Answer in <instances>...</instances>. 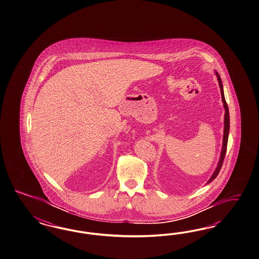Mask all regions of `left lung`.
I'll list each match as a JSON object with an SVG mask.
<instances>
[{"mask_svg": "<svg viewBox=\"0 0 259 259\" xmlns=\"http://www.w3.org/2000/svg\"><path fill=\"white\" fill-rule=\"evenodd\" d=\"M215 75L218 77L219 79V83H220V92H221V98H222V102H223V106L225 108V116H224V132H223V142H222V150H221V154H220V161H219V164L218 167L215 168V171L213 172V174L211 177V179L208 181L207 183H210L211 181H213L219 172H220V169L222 167L223 164V160H224V157L226 155V150H227V144H228V137H229V129H230V115H229V109H228L227 102L225 100V97H224V91H223V85H222V81H221V78L220 76L219 75V73L215 71Z\"/></svg>", "mask_w": 259, "mask_h": 259, "instance_id": "obj_1", "label": "left lung"}]
</instances>
